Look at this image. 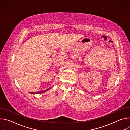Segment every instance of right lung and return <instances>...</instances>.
<instances>
[{
	"instance_id": "right-lung-1",
	"label": "right lung",
	"mask_w": 130,
	"mask_h": 130,
	"mask_svg": "<svg viewBox=\"0 0 130 130\" xmlns=\"http://www.w3.org/2000/svg\"><path fill=\"white\" fill-rule=\"evenodd\" d=\"M50 89V88H49V89H46V90H44V91H39V92H30V93H31V94H42V93H43V92H46V91H47L48 89Z\"/></svg>"
}]
</instances>
